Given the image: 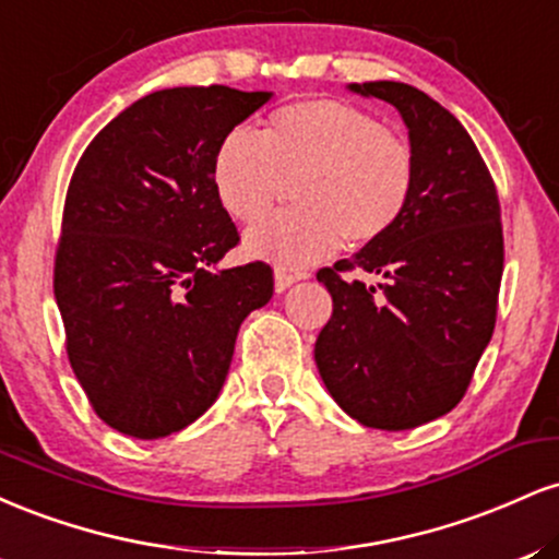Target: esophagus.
I'll list each match as a JSON object with an SVG mask.
<instances>
[{"mask_svg":"<svg viewBox=\"0 0 559 559\" xmlns=\"http://www.w3.org/2000/svg\"><path fill=\"white\" fill-rule=\"evenodd\" d=\"M299 278H301L299 273H286L284 267H275V292H278V294L286 292V288L292 284H297Z\"/></svg>","mask_w":559,"mask_h":559,"instance_id":"esophagus-1","label":"esophagus"}]
</instances>
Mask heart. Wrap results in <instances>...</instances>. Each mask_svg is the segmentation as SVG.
Returning <instances> with one entry per match:
<instances>
[{
    "mask_svg": "<svg viewBox=\"0 0 559 559\" xmlns=\"http://www.w3.org/2000/svg\"><path fill=\"white\" fill-rule=\"evenodd\" d=\"M415 152L373 115L336 99H301L265 118L262 133L230 128L213 155V191L239 223L260 221L292 183V210L247 234V252L281 267L370 247L402 221Z\"/></svg>",
    "mask_w": 559,
    "mask_h": 559,
    "instance_id": "b5f03b06",
    "label": "heart"
}]
</instances>
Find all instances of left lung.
<instances>
[{"mask_svg":"<svg viewBox=\"0 0 559 559\" xmlns=\"http://www.w3.org/2000/svg\"><path fill=\"white\" fill-rule=\"evenodd\" d=\"M349 88L402 112L418 173L391 234L318 271L333 312L316 362L346 415L404 431L457 407L491 342L504 271L502 210L476 144L439 102L396 81ZM360 272L379 284L365 285Z\"/></svg>","mask_w":559,"mask_h":559,"instance_id":"8db88e82","label":"left lung"}]
</instances>
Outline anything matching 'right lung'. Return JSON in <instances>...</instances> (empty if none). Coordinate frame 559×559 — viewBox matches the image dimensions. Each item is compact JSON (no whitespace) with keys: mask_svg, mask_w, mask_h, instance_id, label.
Listing matches in <instances>:
<instances>
[{"mask_svg":"<svg viewBox=\"0 0 559 559\" xmlns=\"http://www.w3.org/2000/svg\"><path fill=\"white\" fill-rule=\"evenodd\" d=\"M271 99L228 86L163 88L86 146L70 178L55 299L70 368L107 426L159 439L221 394L243 318L273 297L267 262L213 271L239 230L213 155Z\"/></svg>","mask_w":559,"mask_h":559,"instance_id":"obj_1","label":"right lung"}]
</instances>
